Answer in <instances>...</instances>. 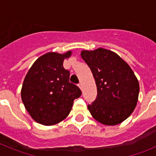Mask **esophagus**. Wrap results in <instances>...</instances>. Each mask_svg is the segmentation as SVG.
I'll return each instance as SVG.
<instances>
[{
	"label": "esophagus",
	"instance_id": "34e87169",
	"mask_svg": "<svg viewBox=\"0 0 156 156\" xmlns=\"http://www.w3.org/2000/svg\"><path fill=\"white\" fill-rule=\"evenodd\" d=\"M78 86H79V87L80 88V89H82V83H80L79 84H78Z\"/></svg>",
	"mask_w": 156,
	"mask_h": 156
}]
</instances>
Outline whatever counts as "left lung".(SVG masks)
Wrapping results in <instances>:
<instances>
[{
	"label": "left lung",
	"mask_w": 156,
	"mask_h": 156,
	"mask_svg": "<svg viewBox=\"0 0 156 156\" xmlns=\"http://www.w3.org/2000/svg\"><path fill=\"white\" fill-rule=\"evenodd\" d=\"M80 55L97 86V98L88 105V110L102 124H119L131 115L137 105L140 88L137 77L129 65L112 51L100 48L82 51Z\"/></svg>",
	"instance_id": "left-lung-1"
}]
</instances>
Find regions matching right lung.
<instances>
[{"instance_id":"add662e5","label":"right lung","mask_w":156,"mask_h":156,"mask_svg":"<svg viewBox=\"0 0 156 156\" xmlns=\"http://www.w3.org/2000/svg\"><path fill=\"white\" fill-rule=\"evenodd\" d=\"M72 55L49 52L41 56L27 73L21 90L22 101L30 115L38 123L51 126L66 119L80 89L69 82V71L63 62Z\"/></svg>"}]
</instances>
